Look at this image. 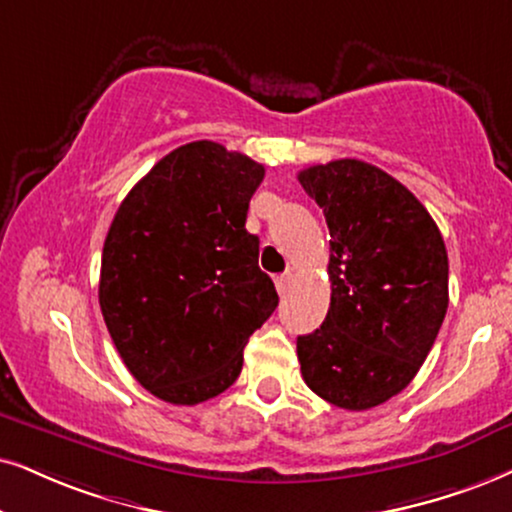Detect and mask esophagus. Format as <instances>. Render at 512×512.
Returning a JSON list of instances; mask_svg holds the SVG:
<instances>
[{"mask_svg": "<svg viewBox=\"0 0 512 512\" xmlns=\"http://www.w3.org/2000/svg\"><path fill=\"white\" fill-rule=\"evenodd\" d=\"M274 283H276L278 293H281V295L286 293V288H288V283H290V271H286V274H281V276H276Z\"/></svg>", "mask_w": 512, "mask_h": 512, "instance_id": "34e87169", "label": "esophagus"}]
</instances>
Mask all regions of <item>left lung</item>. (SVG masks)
<instances>
[{
  "mask_svg": "<svg viewBox=\"0 0 512 512\" xmlns=\"http://www.w3.org/2000/svg\"><path fill=\"white\" fill-rule=\"evenodd\" d=\"M331 231V307L297 338L309 390L347 411L411 383L449 307V257L435 219L397 179L342 158L297 174Z\"/></svg>",
  "mask_w": 512,
  "mask_h": 512,
  "instance_id": "1",
  "label": "left lung"
}]
</instances>
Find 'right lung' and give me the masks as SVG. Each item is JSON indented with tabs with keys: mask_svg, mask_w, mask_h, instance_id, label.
I'll use <instances>...</instances> for the list:
<instances>
[{
	"mask_svg": "<svg viewBox=\"0 0 512 512\" xmlns=\"http://www.w3.org/2000/svg\"><path fill=\"white\" fill-rule=\"evenodd\" d=\"M264 167L215 141L174 148L127 193L101 255L99 304L129 373L158 399L222 394L278 307L245 217Z\"/></svg>",
	"mask_w": 512,
	"mask_h": 512,
	"instance_id": "right-lung-1",
	"label": "right lung"
}]
</instances>
